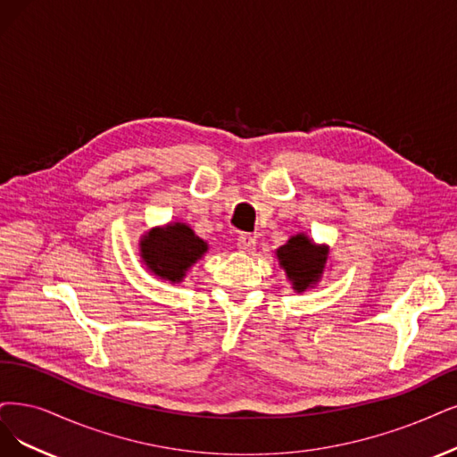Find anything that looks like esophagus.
Returning a JSON list of instances; mask_svg holds the SVG:
<instances>
[{
  "instance_id": "1",
  "label": "esophagus",
  "mask_w": 457,
  "mask_h": 457,
  "mask_svg": "<svg viewBox=\"0 0 457 457\" xmlns=\"http://www.w3.org/2000/svg\"><path fill=\"white\" fill-rule=\"evenodd\" d=\"M237 246L241 252H254L256 250V239L252 237V235L245 233L237 239Z\"/></svg>"
}]
</instances>
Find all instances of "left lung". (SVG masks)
Segmentation results:
<instances>
[{
  "mask_svg": "<svg viewBox=\"0 0 457 457\" xmlns=\"http://www.w3.org/2000/svg\"><path fill=\"white\" fill-rule=\"evenodd\" d=\"M329 256L326 245H314L307 235H294V237L277 250L280 267L286 277L292 280L295 292H305L322 277Z\"/></svg>",
  "mask_w": 457,
  "mask_h": 457,
  "instance_id": "left-lung-1",
  "label": "left lung"
}]
</instances>
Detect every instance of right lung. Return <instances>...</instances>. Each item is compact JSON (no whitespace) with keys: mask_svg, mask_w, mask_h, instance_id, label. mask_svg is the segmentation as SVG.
<instances>
[{"mask_svg":"<svg viewBox=\"0 0 457 457\" xmlns=\"http://www.w3.org/2000/svg\"><path fill=\"white\" fill-rule=\"evenodd\" d=\"M207 250V243L182 222L152 228L141 239V258L148 271L173 284L180 282Z\"/></svg>","mask_w":457,"mask_h":457,"instance_id":"add662e5","label":"right lung"}]
</instances>
